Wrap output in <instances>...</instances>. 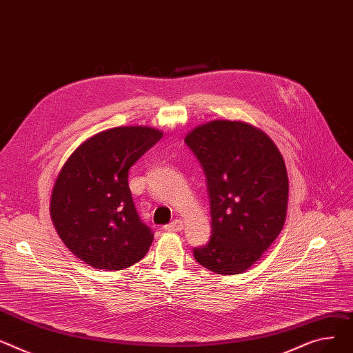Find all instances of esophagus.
<instances>
[{
  "label": "esophagus",
  "instance_id": "obj_1",
  "mask_svg": "<svg viewBox=\"0 0 353 353\" xmlns=\"http://www.w3.org/2000/svg\"><path fill=\"white\" fill-rule=\"evenodd\" d=\"M182 226H183V222L181 219H174L171 223L165 225L163 230L168 231V232H178V231L182 230Z\"/></svg>",
  "mask_w": 353,
  "mask_h": 353
}]
</instances>
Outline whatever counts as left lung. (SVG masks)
I'll use <instances>...</instances> for the list:
<instances>
[{
	"label": "left lung",
	"mask_w": 353,
	"mask_h": 353,
	"mask_svg": "<svg viewBox=\"0 0 353 353\" xmlns=\"http://www.w3.org/2000/svg\"><path fill=\"white\" fill-rule=\"evenodd\" d=\"M185 143L199 161L211 208V239L194 258L221 275L246 271L279 235L288 206V174L275 143L235 121L195 128Z\"/></svg>",
	"instance_id": "left-lung-1"
}]
</instances>
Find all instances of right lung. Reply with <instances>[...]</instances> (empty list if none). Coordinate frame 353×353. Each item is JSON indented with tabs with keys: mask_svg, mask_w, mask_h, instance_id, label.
<instances>
[{
	"mask_svg": "<svg viewBox=\"0 0 353 353\" xmlns=\"http://www.w3.org/2000/svg\"><path fill=\"white\" fill-rule=\"evenodd\" d=\"M161 138L154 128H112L79 145L62 167L51 218L62 242L90 266L118 271L147 255L154 232L137 212L128 172Z\"/></svg>",
	"mask_w": 353,
	"mask_h": 353,
	"instance_id": "1",
	"label": "right lung"
}]
</instances>
